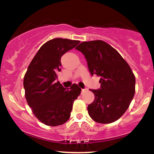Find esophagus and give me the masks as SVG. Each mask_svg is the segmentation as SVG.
<instances>
[{
	"instance_id": "obj_1",
	"label": "esophagus",
	"mask_w": 154,
	"mask_h": 154,
	"mask_svg": "<svg viewBox=\"0 0 154 154\" xmlns=\"http://www.w3.org/2000/svg\"><path fill=\"white\" fill-rule=\"evenodd\" d=\"M87 91H88L87 88H85V89H82V93H85V92H86Z\"/></svg>"
}]
</instances>
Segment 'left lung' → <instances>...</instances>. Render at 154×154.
Listing matches in <instances>:
<instances>
[{"instance_id": "obj_1", "label": "left lung", "mask_w": 154, "mask_h": 154, "mask_svg": "<svg viewBox=\"0 0 154 154\" xmlns=\"http://www.w3.org/2000/svg\"><path fill=\"white\" fill-rule=\"evenodd\" d=\"M76 50L85 57L91 75L100 77V88L91 90L95 100L88 105V114L96 122H114L125 114L135 95V77L131 68L103 40L82 42Z\"/></svg>"}]
</instances>
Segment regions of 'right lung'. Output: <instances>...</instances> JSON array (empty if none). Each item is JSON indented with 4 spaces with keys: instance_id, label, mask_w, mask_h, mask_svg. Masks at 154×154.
<instances>
[{
    "instance_id": "1",
    "label": "right lung",
    "mask_w": 154,
    "mask_h": 154,
    "mask_svg": "<svg viewBox=\"0 0 154 154\" xmlns=\"http://www.w3.org/2000/svg\"><path fill=\"white\" fill-rule=\"evenodd\" d=\"M79 40L55 38L43 44L28 66L24 77L25 98L33 114L48 126H58L69 119L73 102L81 93L74 84L64 88L57 79L61 58Z\"/></svg>"
}]
</instances>
